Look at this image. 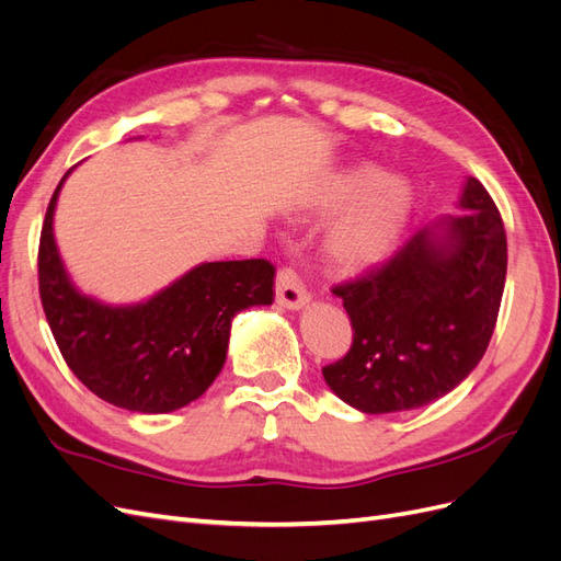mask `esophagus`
Masks as SVG:
<instances>
[{"label": "esophagus", "instance_id": "1", "mask_svg": "<svg viewBox=\"0 0 561 561\" xmlns=\"http://www.w3.org/2000/svg\"><path fill=\"white\" fill-rule=\"evenodd\" d=\"M276 301L285 309H301L309 301V293L304 287L297 271L283 266L276 276Z\"/></svg>", "mask_w": 561, "mask_h": 561}]
</instances>
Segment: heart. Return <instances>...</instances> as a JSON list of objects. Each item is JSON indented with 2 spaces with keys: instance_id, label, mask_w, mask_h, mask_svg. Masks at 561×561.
<instances>
[{
  "instance_id": "1",
  "label": "heart",
  "mask_w": 561,
  "mask_h": 561,
  "mask_svg": "<svg viewBox=\"0 0 561 561\" xmlns=\"http://www.w3.org/2000/svg\"><path fill=\"white\" fill-rule=\"evenodd\" d=\"M351 213L328 236V257L342 271L377 264L393 250L412 210V190L402 180L360 165L336 175L318 201L322 215Z\"/></svg>"
}]
</instances>
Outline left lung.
I'll list each match as a JSON object with an SVG mask.
<instances>
[{"label": "left lung", "mask_w": 561, "mask_h": 561, "mask_svg": "<svg viewBox=\"0 0 561 561\" xmlns=\"http://www.w3.org/2000/svg\"><path fill=\"white\" fill-rule=\"evenodd\" d=\"M461 208L416 231L381 266L332 287L344 299L353 344L322 377L355 410H416L482 360L501 309L507 241L480 180L468 178Z\"/></svg>", "instance_id": "1"}]
</instances>
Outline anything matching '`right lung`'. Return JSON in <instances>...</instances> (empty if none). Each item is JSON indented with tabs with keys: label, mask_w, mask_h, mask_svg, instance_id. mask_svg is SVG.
<instances>
[{
	"label": "right lung",
	"mask_w": 561,
	"mask_h": 561,
	"mask_svg": "<svg viewBox=\"0 0 561 561\" xmlns=\"http://www.w3.org/2000/svg\"><path fill=\"white\" fill-rule=\"evenodd\" d=\"M70 171L65 173V178ZM56 186L39 239V297L62 358L91 393L128 412L165 414L206 393L227 360L231 318L274 301L266 260L206 262L157 297L107 307L81 295L54 239Z\"/></svg>",
	"instance_id": "right-lung-1"
}]
</instances>
